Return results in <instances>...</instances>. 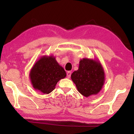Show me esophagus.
I'll list each match as a JSON object with an SVG mask.
<instances>
[{
	"instance_id": "34e87169",
	"label": "esophagus",
	"mask_w": 134,
	"mask_h": 134,
	"mask_svg": "<svg viewBox=\"0 0 134 134\" xmlns=\"http://www.w3.org/2000/svg\"><path fill=\"white\" fill-rule=\"evenodd\" d=\"M71 71H68L67 72V78H70V77H71Z\"/></svg>"
}]
</instances>
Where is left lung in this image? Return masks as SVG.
<instances>
[{"label": "left lung", "mask_w": 134, "mask_h": 134, "mask_svg": "<svg viewBox=\"0 0 134 134\" xmlns=\"http://www.w3.org/2000/svg\"><path fill=\"white\" fill-rule=\"evenodd\" d=\"M71 79L79 92L87 97L100 92L105 83V74L99 60L84 58L79 62V69L72 73Z\"/></svg>", "instance_id": "obj_1"}]
</instances>
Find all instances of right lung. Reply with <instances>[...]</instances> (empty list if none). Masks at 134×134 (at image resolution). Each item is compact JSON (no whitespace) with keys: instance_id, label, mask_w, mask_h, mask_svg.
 <instances>
[{"instance_id":"obj_1","label":"right lung","mask_w":134,"mask_h":134,"mask_svg":"<svg viewBox=\"0 0 134 134\" xmlns=\"http://www.w3.org/2000/svg\"><path fill=\"white\" fill-rule=\"evenodd\" d=\"M66 77V72L54 55H43L36 62L29 72L32 87L37 91L49 94L58 81Z\"/></svg>"}]
</instances>
